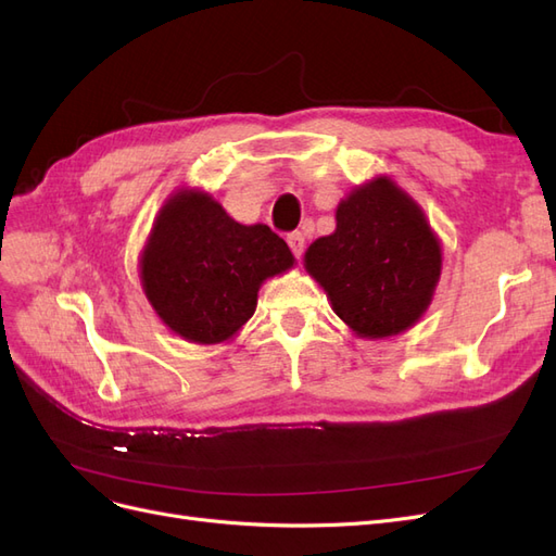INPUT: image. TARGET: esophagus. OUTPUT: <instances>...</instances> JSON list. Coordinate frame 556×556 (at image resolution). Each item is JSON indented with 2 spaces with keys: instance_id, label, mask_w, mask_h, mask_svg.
I'll list each match as a JSON object with an SVG mask.
<instances>
[{
  "instance_id": "34e87169",
  "label": "esophagus",
  "mask_w": 556,
  "mask_h": 556,
  "mask_svg": "<svg viewBox=\"0 0 556 556\" xmlns=\"http://www.w3.org/2000/svg\"><path fill=\"white\" fill-rule=\"evenodd\" d=\"M288 245H290V250L294 252V257L304 255V245H306L304 233H301V231H292L290 237H288Z\"/></svg>"
}]
</instances>
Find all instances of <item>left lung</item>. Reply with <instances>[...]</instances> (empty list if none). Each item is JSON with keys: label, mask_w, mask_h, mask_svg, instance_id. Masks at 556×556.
<instances>
[{"label": "left lung", "mask_w": 556, "mask_h": 556, "mask_svg": "<svg viewBox=\"0 0 556 556\" xmlns=\"http://www.w3.org/2000/svg\"><path fill=\"white\" fill-rule=\"evenodd\" d=\"M333 313L359 339L408 331L431 304L443 248L425 211L390 176L357 185L336 206V229L304 255Z\"/></svg>", "instance_id": "1"}]
</instances>
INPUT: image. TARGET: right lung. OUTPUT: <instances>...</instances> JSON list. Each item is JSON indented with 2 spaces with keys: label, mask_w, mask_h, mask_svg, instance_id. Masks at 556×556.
<instances>
[{
  "label": "right lung",
  "mask_w": 556,
  "mask_h": 556,
  "mask_svg": "<svg viewBox=\"0 0 556 556\" xmlns=\"http://www.w3.org/2000/svg\"><path fill=\"white\" fill-rule=\"evenodd\" d=\"M292 266V250L266 225H241L208 192L180 188L155 215L139 276L166 327L190 343L217 345L255 313L262 282Z\"/></svg>",
  "instance_id": "obj_1"
}]
</instances>
